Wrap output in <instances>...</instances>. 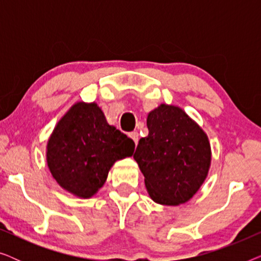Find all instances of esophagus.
Wrapping results in <instances>:
<instances>
[{
    "mask_svg": "<svg viewBox=\"0 0 261 261\" xmlns=\"http://www.w3.org/2000/svg\"><path fill=\"white\" fill-rule=\"evenodd\" d=\"M129 138L134 141V144L137 145L139 141V133L138 132H132V133H129Z\"/></svg>",
    "mask_w": 261,
    "mask_h": 261,
    "instance_id": "obj_1",
    "label": "esophagus"
}]
</instances>
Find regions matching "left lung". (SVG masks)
<instances>
[{
    "instance_id": "obj_1",
    "label": "left lung",
    "mask_w": 261,
    "mask_h": 261,
    "mask_svg": "<svg viewBox=\"0 0 261 261\" xmlns=\"http://www.w3.org/2000/svg\"><path fill=\"white\" fill-rule=\"evenodd\" d=\"M148 135L134 153L153 201L177 205L194 196L210 165L208 138L178 107L162 105L148 114Z\"/></svg>"
}]
</instances>
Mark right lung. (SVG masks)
<instances>
[{
	"instance_id": "1",
	"label": "right lung",
	"mask_w": 261,
	"mask_h": 261,
	"mask_svg": "<svg viewBox=\"0 0 261 261\" xmlns=\"http://www.w3.org/2000/svg\"><path fill=\"white\" fill-rule=\"evenodd\" d=\"M134 142L107 123L96 103H77L59 121L47 144L52 176L67 191L88 198L105 184L113 164L130 156Z\"/></svg>"
}]
</instances>
